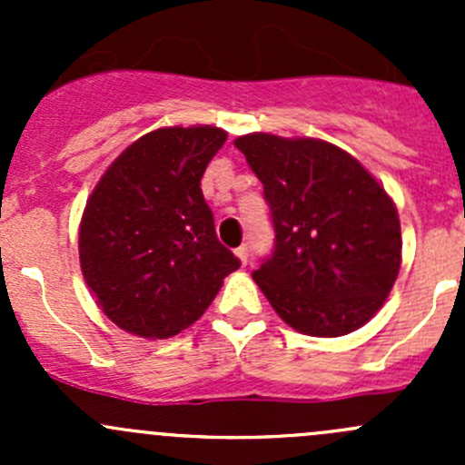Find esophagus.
<instances>
[{
	"label": "esophagus",
	"instance_id": "obj_1",
	"mask_svg": "<svg viewBox=\"0 0 465 465\" xmlns=\"http://www.w3.org/2000/svg\"><path fill=\"white\" fill-rule=\"evenodd\" d=\"M236 256H238V261L242 262V265H247V259H250V250H247V245H241L236 250Z\"/></svg>",
	"mask_w": 465,
	"mask_h": 465
}]
</instances>
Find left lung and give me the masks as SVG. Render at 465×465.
Returning <instances> with one entry per match:
<instances>
[{
    "label": "left lung",
    "instance_id": "8db88e82",
    "mask_svg": "<svg viewBox=\"0 0 465 465\" xmlns=\"http://www.w3.org/2000/svg\"><path fill=\"white\" fill-rule=\"evenodd\" d=\"M233 143L270 204L274 252L252 276L276 315L312 337L364 326L401 270V220L382 184L322 139L254 133Z\"/></svg>",
    "mask_w": 465,
    "mask_h": 465
}]
</instances>
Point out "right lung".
Masks as SVG:
<instances>
[{"label": "right lung", "mask_w": 465, "mask_h": 465, "mask_svg": "<svg viewBox=\"0 0 465 465\" xmlns=\"http://www.w3.org/2000/svg\"><path fill=\"white\" fill-rule=\"evenodd\" d=\"M227 133L159 128L124 150L89 195L81 270L125 332L166 340L198 322L241 261L215 236L200 180Z\"/></svg>", "instance_id": "obj_1"}]
</instances>
